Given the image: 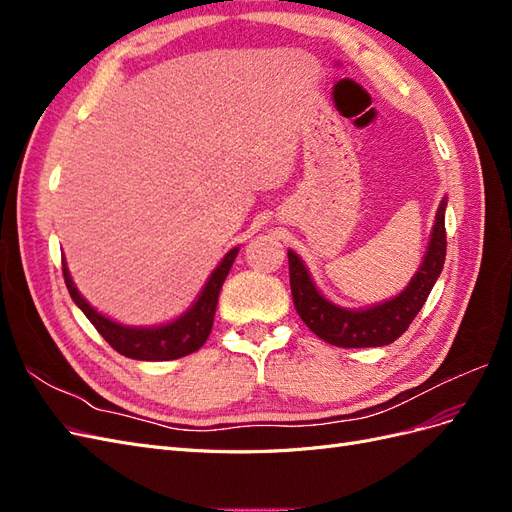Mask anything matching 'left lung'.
I'll return each instance as SVG.
<instances>
[{
    "label": "left lung",
    "mask_w": 512,
    "mask_h": 512,
    "mask_svg": "<svg viewBox=\"0 0 512 512\" xmlns=\"http://www.w3.org/2000/svg\"><path fill=\"white\" fill-rule=\"evenodd\" d=\"M446 200L440 203L433 224L429 250L423 258L421 269L416 271L408 288L397 294L395 299L374 305L369 309H342L327 301L316 290L301 258L288 250L290 269V292L297 314L324 342L339 348H374L393 344L395 339L406 333V329L421 312L429 292L442 273L446 258V228H444Z\"/></svg>",
    "instance_id": "8db88e82"
}]
</instances>
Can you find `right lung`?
Returning <instances> with one entry per match:
<instances>
[{"instance_id":"right-lung-1","label":"right lung","mask_w":512,"mask_h":512,"mask_svg":"<svg viewBox=\"0 0 512 512\" xmlns=\"http://www.w3.org/2000/svg\"><path fill=\"white\" fill-rule=\"evenodd\" d=\"M239 254V247H232V250L224 256V260L218 265L205 284L203 292H200L198 301L192 305L190 312H185L181 318L170 324H162L156 329H134V327H123L106 316L98 314L94 307H91L72 284V277L66 269V262H61V271H64V280L68 286V292L72 301L83 309V314L94 324L98 333L106 339L111 348H115L119 354L128 356V359L138 361H173L181 359L185 354L196 352L200 346L207 342V337L213 327V316L215 307H218V297L226 275L232 267Z\"/></svg>"}]
</instances>
